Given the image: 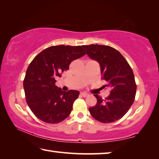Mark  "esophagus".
<instances>
[{
    "label": "esophagus",
    "instance_id": "esophagus-1",
    "mask_svg": "<svg viewBox=\"0 0 159 159\" xmlns=\"http://www.w3.org/2000/svg\"><path fill=\"white\" fill-rule=\"evenodd\" d=\"M80 95H81L82 97H87V96H88V93H86V92H80Z\"/></svg>",
    "mask_w": 159,
    "mask_h": 159
}]
</instances>
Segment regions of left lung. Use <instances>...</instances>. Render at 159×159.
I'll return each instance as SVG.
<instances>
[{"label":"left lung","instance_id":"obj_1","mask_svg":"<svg viewBox=\"0 0 159 159\" xmlns=\"http://www.w3.org/2000/svg\"><path fill=\"white\" fill-rule=\"evenodd\" d=\"M82 47L92 60L98 62L103 79L108 83L111 94L106 99L94 94L97 102L89 111L95 120L109 123L120 120L134 102L136 85L132 69L119 51L105 45L90 44Z\"/></svg>","mask_w":159,"mask_h":159}]
</instances>
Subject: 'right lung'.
<instances>
[{
  "mask_svg": "<svg viewBox=\"0 0 159 159\" xmlns=\"http://www.w3.org/2000/svg\"><path fill=\"white\" fill-rule=\"evenodd\" d=\"M80 46L58 45L46 48L28 66L24 80L25 99L32 112L47 123L62 122L70 115L79 91H62L55 85L70 63L85 55Z\"/></svg>",
  "mask_w": 159,
  "mask_h": 159,
  "instance_id": "add662e5",
  "label": "right lung"
}]
</instances>
